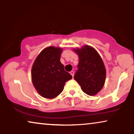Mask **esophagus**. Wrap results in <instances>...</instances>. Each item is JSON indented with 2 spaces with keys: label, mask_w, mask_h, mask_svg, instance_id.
Returning a JSON list of instances; mask_svg holds the SVG:
<instances>
[{
  "label": "esophagus",
  "mask_w": 134,
  "mask_h": 134,
  "mask_svg": "<svg viewBox=\"0 0 134 134\" xmlns=\"http://www.w3.org/2000/svg\"><path fill=\"white\" fill-rule=\"evenodd\" d=\"M70 75L72 76L73 77V76H74V71H71L70 72Z\"/></svg>",
  "instance_id": "obj_1"
}]
</instances>
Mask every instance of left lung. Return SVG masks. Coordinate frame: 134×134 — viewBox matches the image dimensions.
<instances>
[{"instance_id":"1","label":"left lung","mask_w":134,"mask_h":134,"mask_svg":"<svg viewBox=\"0 0 134 134\" xmlns=\"http://www.w3.org/2000/svg\"><path fill=\"white\" fill-rule=\"evenodd\" d=\"M73 51L79 56L77 70L74 79L83 92L89 96L98 93L105 84L106 69L99 53L90 46Z\"/></svg>"}]
</instances>
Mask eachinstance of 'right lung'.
Segmentation results:
<instances>
[{"mask_svg": "<svg viewBox=\"0 0 134 134\" xmlns=\"http://www.w3.org/2000/svg\"><path fill=\"white\" fill-rule=\"evenodd\" d=\"M63 49L50 46L43 50L32 68V81L37 92L46 99H53L64 89L65 82L72 78L60 61Z\"/></svg>", "mask_w": 134, "mask_h": 134, "instance_id": "obj_1", "label": "right lung"}]
</instances>
